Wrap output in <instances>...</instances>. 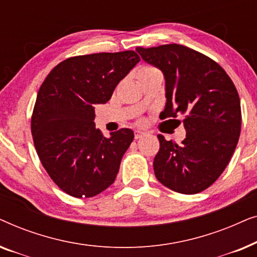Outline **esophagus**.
<instances>
[{"label": "esophagus", "instance_id": "1", "mask_svg": "<svg viewBox=\"0 0 257 257\" xmlns=\"http://www.w3.org/2000/svg\"><path fill=\"white\" fill-rule=\"evenodd\" d=\"M144 136H146V132L140 131V130H137V131L135 132V138H136V139H140V138H143Z\"/></svg>", "mask_w": 257, "mask_h": 257}]
</instances>
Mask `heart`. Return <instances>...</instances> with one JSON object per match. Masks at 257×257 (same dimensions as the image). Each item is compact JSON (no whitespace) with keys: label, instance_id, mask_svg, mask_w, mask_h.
Masks as SVG:
<instances>
[{"label":"heart","instance_id":"obj_1","mask_svg":"<svg viewBox=\"0 0 257 257\" xmlns=\"http://www.w3.org/2000/svg\"><path fill=\"white\" fill-rule=\"evenodd\" d=\"M152 70H156L154 68H151V66H144V68H142L139 70V73L142 72H149V71H152Z\"/></svg>","mask_w":257,"mask_h":257}]
</instances>
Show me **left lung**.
Masks as SVG:
<instances>
[{
    "label": "left lung",
    "instance_id": "obj_1",
    "mask_svg": "<svg viewBox=\"0 0 257 257\" xmlns=\"http://www.w3.org/2000/svg\"><path fill=\"white\" fill-rule=\"evenodd\" d=\"M136 51L164 75L166 104L160 118L182 115L186 130L180 145L158 136L156 178L182 194L202 192L220 177L236 149L241 132L236 87L216 62L185 45L165 44Z\"/></svg>",
    "mask_w": 257,
    "mask_h": 257
}]
</instances>
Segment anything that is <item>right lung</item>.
<instances>
[{
    "instance_id": "right-lung-1",
    "label": "right lung",
    "mask_w": 257,
    "mask_h": 257,
    "mask_svg": "<svg viewBox=\"0 0 257 257\" xmlns=\"http://www.w3.org/2000/svg\"><path fill=\"white\" fill-rule=\"evenodd\" d=\"M140 57L135 51L76 56L56 65L37 93L31 133L45 171L62 191L92 198L113 184L135 133L121 128L105 138L94 106L105 104Z\"/></svg>"
}]
</instances>
